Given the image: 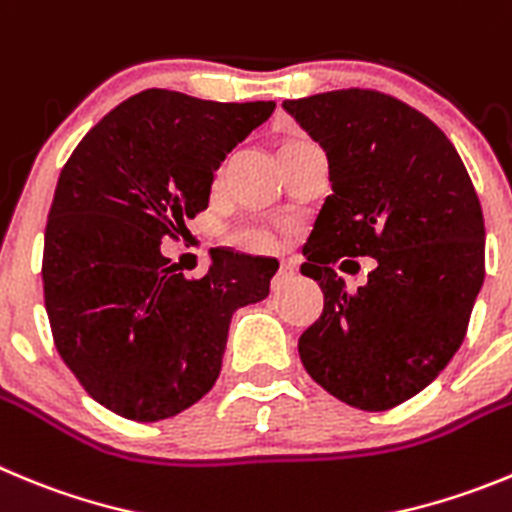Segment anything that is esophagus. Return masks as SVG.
Masks as SVG:
<instances>
[{
  "label": "esophagus",
  "instance_id": "obj_1",
  "mask_svg": "<svg viewBox=\"0 0 512 512\" xmlns=\"http://www.w3.org/2000/svg\"><path fill=\"white\" fill-rule=\"evenodd\" d=\"M294 271H297L294 269V264H289V261H281L279 271H276V276H274V289L284 287V284H287V281L294 276Z\"/></svg>",
  "mask_w": 512,
  "mask_h": 512
}]
</instances>
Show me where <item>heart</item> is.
<instances>
[{
	"label": "heart",
	"mask_w": 512,
	"mask_h": 512,
	"mask_svg": "<svg viewBox=\"0 0 512 512\" xmlns=\"http://www.w3.org/2000/svg\"><path fill=\"white\" fill-rule=\"evenodd\" d=\"M231 243H236L238 248L251 253H264L274 251L279 238L274 231L264 228V225H238L231 231Z\"/></svg>",
	"instance_id": "heart-1"
}]
</instances>
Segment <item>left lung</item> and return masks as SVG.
Here are the masks:
<instances>
[{
    "instance_id": "1",
    "label": "left lung",
    "mask_w": 512,
    "mask_h": 512,
    "mask_svg": "<svg viewBox=\"0 0 512 512\" xmlns=\"http://www.w3.org/2000/svg\"><path fill=\"white\" fill-rule=\"evenodd\" d=\"M281 109L325 149L332 185L302 264L325 309L299 337V358L348 406L393 409L462 345L485 281L480 200L447 134L386 93L348 88ZM342 255L379 264L358 293L331 269Z\"/></svg>"
}]
</instances>
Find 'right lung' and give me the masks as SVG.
I'll use <instances>...</instances> for the list:
<instances>
[{"mask_svg":"<svg viewBox=\"0 0 512 512\" xmlns=\"http://www.w3.org/2000/svg\"><path fill=\"white\" fill-rule=\"evenodd\" d=\"M274 109L149 88L65 162L45 228V309L63 363L114 414L190 409L218 381L233 312L269 297L279 264L218 251L203 279H185L162 238L208 208L213 172Z\"/></svg>","mask_w":512,"mask_h":512,"instance_id":"right-lung-1","label":"right lung"}]
</instances>
